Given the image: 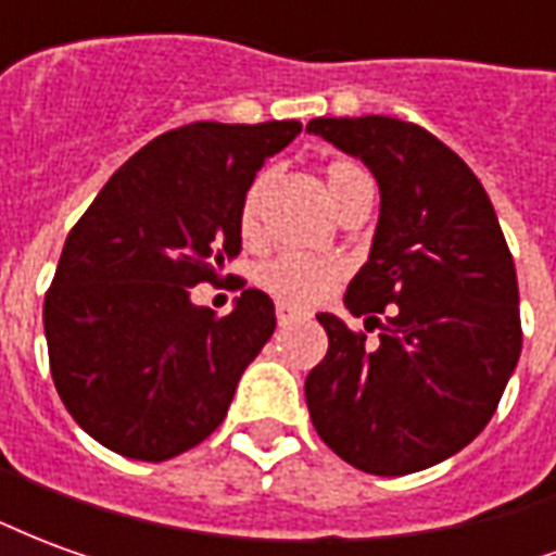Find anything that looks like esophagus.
<instances>
[{
	"instance_id": "34e87169",
	"label": "esophagus",
	"mask_w": 556,
	"mask_h": 556,
	"mask_svg": "<svg viewBox=\"0 0 556 556\" xmlns=\"http://www.w3.org/2000/svg\"><path fill=\"white\" fill-rule=\"evenodd\" d=\"M301 318H306V313H303V309H298V306H291V303H286V301L277 303L279 325H291V321H301Z\"/></svg>"
}]
</instances>
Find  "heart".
I'll use <instances>...</instances> for the list:
<instances>
[{"label": "heart", "instance_id": "1", "mask_svg": "<svg viewBox=\"0 0 556 556\" xmlns=\"http://www.w3.org/2000/svg\"><path fill=\"white\" fill-rule=\"evenodd\" d=\"M369 181V175L361 163L354 160H333L327 163L325 184L330 202L339 211L342 199L349 195L351 187ZM270 172H262L243 193L241 202V235L243 241L258 238V217H262V202H265ZM345 277V267L339 262H325V258H306V255H277L258 267V286L270 291L274 298L286 303H318L337 289L339 279Z\"/></svg>", "mask_w": 556, "mask_h": 556}]
</instances>
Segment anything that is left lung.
Listing matches in <instances>:
<instances>
[{"instance_id":"8db88e82","label":"left lung","mask_w":556,"mask_h":556,"mask_svg":"<svg viewBox=\"0 0 556 556\" xmlns=\"http://www.w3.org/2000/svg\"><path fill=\"white\" fill-rule=\"evenodd\" d=\"M306 130L361 157L381 190L369 262L345 291L351 315L381 327L378 345L318 315L330 345L306 375L309 417L357 470H426L489 426L515 372L513 253L477 175L426 127L363 115L313 118Z\"/></svg>"}]
</instances>
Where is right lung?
Returning a JSON list of instances; mask_svg holds the SVG:
<instances>
[{
  "label": "right lung",
  "instance_id": "right-lung-1",
  "mask_svg": "<svg viewBox=\"0 0 556 556\" xmlns=\"http://www.w3.org/2000/svg\"><path fill=\"white\" fill-rule=\"evenodd\" d=\"M301 122H193L139 148L71 229L43 298L55 390L79 429L127 458L166 462L226 419L277 327L247 289L229 315L195 306L241 253V202Z\"/></svg>",
  "mask_w": 556,
  "mask_h": 556
}]
</instances>
